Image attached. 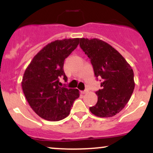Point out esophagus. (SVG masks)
<instances>
[{
    "instance_id": "esophagus-1",
    "label": "esophagus",
    "mask_w": 153,
    "mask_h": 153,
    "mask_svg": "<svg viewBox=\"0 0 153 153\" xmlns=\"http://www.w3.org/2000/svg\"><path fill=\"white\" fill-rule=\"evenodd\" d=\"M88 92V89H85V90H84V91H81V94H87Z\"/></svg>"
}]
</instances>
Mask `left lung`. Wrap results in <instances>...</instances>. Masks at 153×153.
<instances>
[{
  "label": "left lung",
  "mask_w": 153,
  "mask_h": 153,
  "mask_svg": "<svg viewBox=\"0 0 153 153\" xmlns=\"http://www.w3.org/2000/svg\"><path fill=\"white\" fill-rule=\"evenodd\" d=\"M80 41L95 75L101 79V89L96 92L97 103L89 109L96 117H114L124 108L134 91L132 68L118 51L102 40L81 38Z\"/></svg>",
  "instance_id": "8db88e82"
}]
</instances>
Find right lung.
Here are the masks:
<instances>
[{
	"label": "right lung",
	"mask_w": 153,
	"mask_h": 153,
	"mask_svg": "<svg viewBox=\"0 0 153 153\" xmlns=\"http://www.w3.org/2000/svg\"><path fill=\"white\" fill-rule=\"evenodd\" d=\"M80 39L55 40L43 47L31 61L23 76L24 96L34 111L47 121L62 120L68 117L75 99L76 88L62 86L59 81L68 78L63 71L65 59L78 47Z\"/></svg>",
	"instance_id": "right-lung-1"
}]
</instances>
